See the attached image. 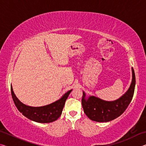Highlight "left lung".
Here are the masks:
<instances>
[{
  "mask_svg": "<svg viewBox=\"0 0 146 146\" xmlns=\"http://www.w3.org/2000/svg\"><path fill=\"white\" fill-rule=\"evenodd\" d=\"M135 75L132 68V81L124 95L114 101H105L95 96L86 98L83 92L82 105L85 114L91 120L107 122L119 117L125 111L131 101L135 87Z\"/></svg>",
  "mask_w": 146,
  "mask_h": 146,
  "instance_id": "left-lung-1",
  "label": "left lung"
}]
</instances>
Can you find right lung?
I'll list each match as a JSON object with an SVG mask.
<instances>
[{"label": "right lung", "mask_w": 146, "mask_h": 146, "mask_svg": "<svg viewBox=\"0 0 146 146\" xmlns=\"http://www.w3.org/2000/svg\"><path fill=\"white\" fill-rule=\"evenodd\" d=\"M71 91L72 90L68 91L60 99L50 104L41 107H31L24 104L17 98L11 86L12 98L19 111L29 119L39 123H49L57 120L62 114L66 100Z\"/></svg>", "instance_id": "obj_1"}]
</instances>
